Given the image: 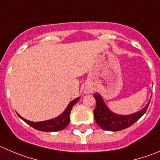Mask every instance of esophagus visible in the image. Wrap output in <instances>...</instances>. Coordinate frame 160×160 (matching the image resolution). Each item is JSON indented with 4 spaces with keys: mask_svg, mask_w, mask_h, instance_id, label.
I'll use <instances>...</instances> for the list:
<instances>
[{
    "mask_svg": "<svg viewBox=\"0 0 160 160\" xmlns=\"http://www.w3.org/2000/svg\"><path fill=\"white\" fill-rule=\"evenodd\" d=\"M86 92H88V93H89V92H92V90H91L90 89H88L87 90H86Z\"/></svg>",
    "mask_w": 160,
    "mask_h": 160,
    "instance_id": "esophagus-1",
    "label": "esophagus"
}]
</instances>
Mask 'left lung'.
I'll list each match as a JSON object with an SVG mask.
<instances>
[{
    "label": "left lung",
    "mask_w": 160,
    "mask_h": 160,
    "mask_svg": "<svg viewBox=\"0 0 160 160\" xmlns=\"http://www.w3.org/2000/svg\"><path fill=\"white\" fill-rule=\"evenodd\" d=\"M93 97L97 102V105L93 111L96 122L100 128L108 131H119L130 127L145 113L150 103L149 100L144 108L136 113L123 115L112 112L106 106L104 100L99 93H95Z\"/></svg>",
    "instance_id": "8db88e82"
}]
</instances>
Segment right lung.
Instances as JSON below:
<instances>
[{"instance_id":"add662e5","label":"right lung","mask_w":160,"mask_h":160,"mask_svg":"<svg viewBox=\"0 0 160 160\" xmlns=\"http://www.w3.org/2000/svg\"><path fill=\"white\" fill-rule=\"evenodd\" d=\"M80 99V97L74 99L72 101L70 102V104L65 109L64 112L59 115L56 118H52V119L46 120V121H42V122H31L29 120L25 119L22 118V116L17 114L18 116L23 120L25 122L29 124L30 127L34 128L35 130H40V131L44 132H56V131H60V130H63V129L66 128L68 127V125L69 124L70 122V114H71V111L72 109L73 106L77 103L78 100Z\"/></svg>"}]
</instances>
